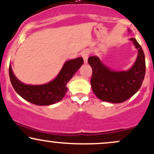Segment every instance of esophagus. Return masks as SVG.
Returning a JSON list of instances; mask_svg holds the SVG:
<instances>
[{
  "mask_svg": "<svg viewBox=\"0 0 154 154\" xmlns=\"http://www.w3.org/2000/svg\"><path fill=\"white\" fill-rule=\"evenodd\" d=\"M89 54H90V51L88 50H85L83 51L81 54V56H82L83 59H84V63H88V59L89 57Z\"/></svg>",
  "mask_w": 154,
  "mask_h": 154,
  "instance_id": "34e87169",
  "label": "esophagus"
}]
</instances>
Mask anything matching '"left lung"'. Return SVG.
I'll list each match as a JSON object with an SVG mask.
<instances>
[{"label": "left lung", "mask_w": 154, "mask_h": 154, "mask_svg": "<svg viewBox=\"0 0 154 154\" xmlns=\"http://www.w3.org/2000/svg\"><path fill=\"white\" fill-rule=\"evenodd\" d=\"M138 51L135 63L128 71L115 72L104 65L97 56H90L93 74L91 80L95 95L103 101L122 103L137 93L146 75L145 55L135 38L130 39Z\"/></svg>", "instance_id": "1"}]
</instances>
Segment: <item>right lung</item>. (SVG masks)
<instances>
[{
	"label": "right lung",
	"instance_id": "obj_1",
	"mask_svg": "<svg viewBox=\"0 0 154 154\" xmlns=\"http://www.w3.org/2000/svg\"><path fill=\"white\" fill-rule=\"evenodd\" d=\"M83 62L82 57L67 61L54 80L41 85H29L20 82L9 65L10 80L15 91L24 100L38 106L51 105L62 100L67 91V83Z\"/></svg>",
	"mask_w": 154,
	"mask_h": 154
}]
</instances>
